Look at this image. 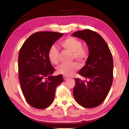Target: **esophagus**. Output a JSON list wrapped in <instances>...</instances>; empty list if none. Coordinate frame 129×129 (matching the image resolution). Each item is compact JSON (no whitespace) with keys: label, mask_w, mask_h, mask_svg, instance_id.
Instances as JSON below:
<instances>
[{"label":"esophagus","mask_w":129,"mask_h":129,"mask_svg":"<svg viewBox=\"0 0 129 129\" xmlns=\"http://www.w3.org/2000/svg\"><path fill=\"white\" fill-rule=\"evenodd\" d=\"M63 78H64V80H67L69 79V77H67V76H63Z\"/></svg>","instance_id":"1"}]
</instances>
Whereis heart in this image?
<instances>
[{
  "instance_id": "heart-1",
  "label": "heart",
  "mask_w": 129,
  "mask_h": 129,
  "mask_svg": "<svg viewBox=\"0 0 129 129\" xmlns=\"http://www.w3.org/2000/svg\"><path fill=\"white\" fill-rule=\"evenodd\" d=\"M60 45L64 49L72 52L73 57L80 62H83L88 57V52L82 47V42L72 36H68L60 43ZM58 51L56 47L52 46L48 52V57L52 64H57L58 62ZM78 66L77 63L62 64L57 68L58 73L64 76H70L77 71Z\"/></svg>"
}]
</instances>
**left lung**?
<instances>
[{"instance_id":"obj_1","label":"left lung","mask_w":129,"mask_h":129,"mask_svg":"<svg viewBox=\"0 0 129 129\" xmlns=\"http://www.w3.org/2000/svg\"><path fill=\"white\" fill-rule=\"evenodd\" d=\"M72 35L85 41L89 51L86 64L78 72L86 80L75 78L74 97L84 108H95L104 102L112 86V54L106 41L97 32L85 29L75 32Z\"/></svg>"}]
</instances>
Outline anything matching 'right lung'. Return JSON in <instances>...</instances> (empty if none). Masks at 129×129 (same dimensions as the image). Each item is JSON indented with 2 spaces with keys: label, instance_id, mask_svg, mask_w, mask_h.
<instances>
[{
  "label": "right lung",
  "instance_id": "1",
  "mask_svg": "<svg viewBox=\"0 0 129 129\" xmlns=\"http://www.w3.org/2000/svg\"><path fill=\"white\" fill-rule=\"evenodd\" d=\"M63 34L38 32L28 38L19 51V78L23 95L35 108H47L53 102L57 85L63 82L62 75L53 76L54 68L48 57L50 47Z\"/></svg>",
  "mask_w": 129,
  "mask_h": 129
}]
</instances>
